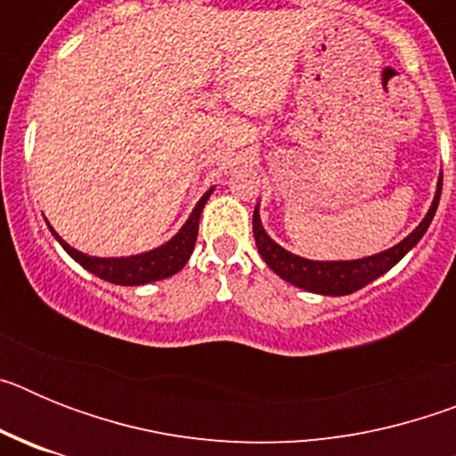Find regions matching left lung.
Returning a JSON list of instances; mask_svg holds the SVG:
<instances>
[{
	"label": "left lung",
	"mask_w": 456,
	"mask_h": 456,
	"mask_svg": "<svg viewBox=\"0 0 456 456\" xmlns=\"http://www.w3.org/2000/svg\"><path fill=\"white\" fill-rule=\"evenodd\" d=\"M441 187L443 173L438 175L432 208L425 215V219L418 224L416 231L409 232L400 244H395V247L386 248L381 253H374V256L358 257V260H308V257L285 251L263 228L260 212H257V205L260 203H257L256 209H253V237H256L257 253L263 256V260L269 265L273 273H278L283 281L292 283L294 288L308 289V292L315 294H326V297H345V294H352L356 289L365 288L368 283H372L374 278L384 276L388 269H393L395 265L400 263L411 248L416 247L427 232V228H429V224H432L434 215H436L438 200H441Z\"/></svg>",
	"instance_id": "8db88e82"
}]
</instances>
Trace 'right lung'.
I'll return each instance as SVG.
<instances>
[{"instance_id":"1","label":"right lung","mask_w":456,"mask_h":456,"mask_svg":"<svg viewBox=\"0 0 456 456\" xmlns=\"http://www.w3.org/2000/svg\"><path fill=\"white\" fill-rule=\"evenodd\" d=\"M215 187L208 189L203 193V199L196 203V208L191 209V215L189 219L184 221V225L180 228L167 244L162 247L152 248V251L146 253H136V256H127V257H95V256H86V253L77 251V248H72L68 241H63L61 237L56 235V231L52 228V235L59 240V244L63 247V251L75 260V263L82 265L86 272L95 273L102 281H109V283L116 285H146V283H155V281H162V278L173 276V273H178L180 269L187 265L189 256L193 251V244H196V235H199V221H200V212H203L205 203L212 196Z\"/></svg>"}]
</instances>
